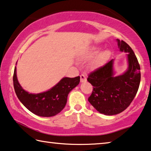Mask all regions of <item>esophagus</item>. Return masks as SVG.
Returning a JSON list of instances; mask_svg holds the SVG:
<instances>
[{
    "mask_svg": "<svg viewBox=\"0 0 151 151\" xmlns=\"http://www.w3.org/2000/svg\"><path fill=\"white\" fill-rule=\"evenodd\" d=\"M87 81V78L86 76H85L84 75H81V82L83 83V82H85Z\"/></svg>",
    "mask_w": 151,
    "mask_h": 151,
    "instance_id": "obj_1",
    "label": "esophagus"
}]
</instances>
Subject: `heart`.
<instances>
[{"mask_svg": "<svg viewBox=\"0 0 151 151\" xmlns=\"http://www.w3.org/2000/svg\"><path fill=\"white\" fill-rule=\"evenodd\" d=\"M102 47L100 46H92L86 50L83 51L78 55V58L83 60H86L91 59V58L96 56L93 61H92V66H96L102 64L106 61L110 55L109 50H104L100 52Z\"/></svg>", "mask_w": 151, "mask_h": 151, "instance_id": "1", "label": "heart"}]
</instances>
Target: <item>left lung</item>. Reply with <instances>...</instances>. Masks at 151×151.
Masks as SVG:
<instances>
[{
	"mask_svg": "<svg viewBox=\"0 0 151 151\" xmlns=\"http://www.w3.org/2000/svg\"><path fill=\"white\" fill-rule=\"evenodd\" d=\"M121 52L126 53L127 67L123 74L116 75L114 59L89 74L87 81L93 85L88 101L100 113L114 115L127 109L133 101L140 83V67L131 47L116 39Z\"/></svg>",
	"mask_w": 151,
	"mask_h": 151,
	"instance_id": "left-lung-1",
	"label": "left lung"
}]
</instances>
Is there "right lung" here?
<instances>
[{
    "label": "right lung",
    "instance_id": "right-lung-1",
    "mask_svg": "<svg viewBox=\"0 0 151 151\" xmlns=\"http://www.w3.org/2000/svg\"><path fill=\"white\" fill-rule=\"evenodd\" d=\"M79 83V76L75 78L64 77L46 91L30 93L23 89L18 81L16 66L13 74V86L20 102L32 113L45 117L55 116L61 112L66 104L69 93Z\"/></svg>",
    "mask_w": 151,
    "mask_h": 151
}]
</instances>
